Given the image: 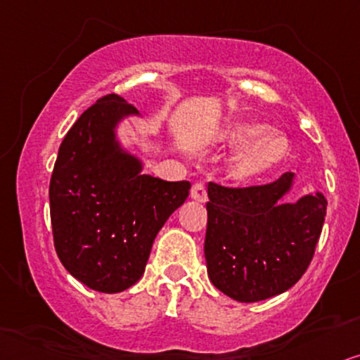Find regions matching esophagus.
<instances>
[{"label": "esophagus", "mask_w": 360, "mask_h": 360, "mask_svg": "<svg viewBox=\"0 0 360 360\" xmlns=\"http://www.w3.org/2000/svg\"><path fill=\"white\" fill-rule=\"evenodd\" d=\"M191 198L195 199V201H199V202L206 201V199H207L206 186H204L202 183H195L193 186V189H191Z\"/></svg>", "instance_id": "34e87169"}]
</instances>
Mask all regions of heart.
<instances>
[{"instance_id":"obj_1","label":"heart","mask_w":360,"mask_h":360,"mask_svg":"<svg viewBox=\"0 0 360 360\" xmlns=\"http://www.w3.org/2000/svg\"><path fill=\"white\" fill-rule=\"evenodd\" d=\"M231 143L244 148L236 158L234 167L240 177H254L284 161L289 144L284 136L269 133V127L257 122H244L231 127L227 133Z\"/></svg>"}]
</instances>
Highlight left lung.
<instances>
[{"mask_svg":"<svg viewBox=\"0 0 360 360\" xmlns=\"http://www.w3.org/2000/svg\"><path fill=\"white\" fill-rule=\"evenodd\" d=\"M292 181V172H285L274 183L248 188L207 184V276L234 301L285 292L312 261L327 201L317 193L281 204Z\"/></svg>","mask_w":360,"mask_h":360,"instance_id":"8db88e82","label":"left lung"}]
</instances>
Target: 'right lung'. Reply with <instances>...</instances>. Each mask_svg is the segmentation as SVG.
I'll return each mask as SVG.
<instances>
[{
	"mask_svg": "<svg viewBox=\"0 0 360 360\" xmlns=\"http://www.w3.org/2000/svg\"><path fill=\"white\" fill-rule=\"evenodd\" d=\"M138 115L111 93L72 124L59 146L49 183L54 249L66 271L99 292H121L143 276L167 217L189 195V181L143 174L122 151L115 127Z\"/></svg>",
	"mask_w": 360,
	"mask_h": 360,
	"instance_id": "right-lung-1",
	"label": "right lung"
}]
</instances>
